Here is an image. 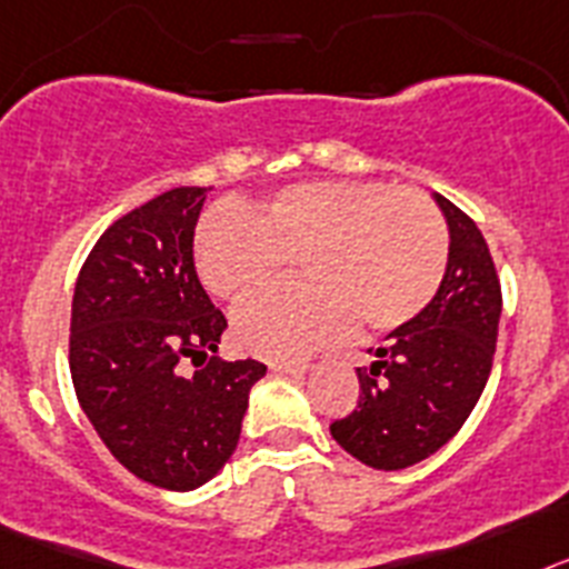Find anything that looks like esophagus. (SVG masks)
Masks as SVG:
<instances>
[{"label":"esophagus","mask_w":569,"mask_h":569,"mask_svg":"<svg viewBox=\"0 0 569 569\" xmlns=\"http://www.w3.org/2000/svg\"><path fill=\"white\" fill-rule=\"evenodd\" d=\"M271 372H286V375H303L309 369L306 360H271L269 363Z\"/></svg>","instance_id":"34e87169"}]
</instances>
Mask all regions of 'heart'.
Segmentation results:
<instances>
[{
  "mask_svg": "<svg viewBox=\"0 0 569 569\" xmlns=\"http://www.w3.org/2000/svg\"><path fill=\"white\" fill-rule=\"evenodd\" d=\"M200 280L240 300L300 263L309 283L266 289L234 312V340L263 358H303L355 320L389 332L441 286L449 229L427 194L380 180L298 182L249 214L217 209L194 234Z\"/></svg>",
  "mask_w": 569,
  "mask_h": 569,
  "instance_id": "obj_1",
  "label": "heart"
}]
</instances>
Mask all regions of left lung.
<instances>
[{"instance_id":"left-lung-1","label":"left lung","mask_w":569,"mask_h":569,"mask_svg":"<svg viewBox=\"0 0 569 569\" xmlns=\"http://www.w3.org/2000/svg\"><path fill=\"white\" fill-rule=\"evenodd\" d=\"M449 226V260L435 298L358 369L360 398L332 438L375 469L423 461L463 427L492 369L501 283L481 229L435 194Z\"/></svg>"}]
</instances>
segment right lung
Instances as JSON below:
<instances>
[{
  "mask_svg": "<svg viewBox=\"0 0 569 569\" xmlns=\"http://www.w3.org/2000/svg\"><path fill=\"white\" fill-rule=\"evenodd\" d=\"M182 186L113 220L79 269L71 306L77 401L111 456L140 481L194 490L240 441L260 360L226 363V323L194 269V226L206 202ZM201 369L181 372L184 360Z\"/></svg>",
  "mask_w": 569,
  "mask_h": 569,
  "instance_id": "right-lung-1",
  "label": "right lung"
}]
</instances>
